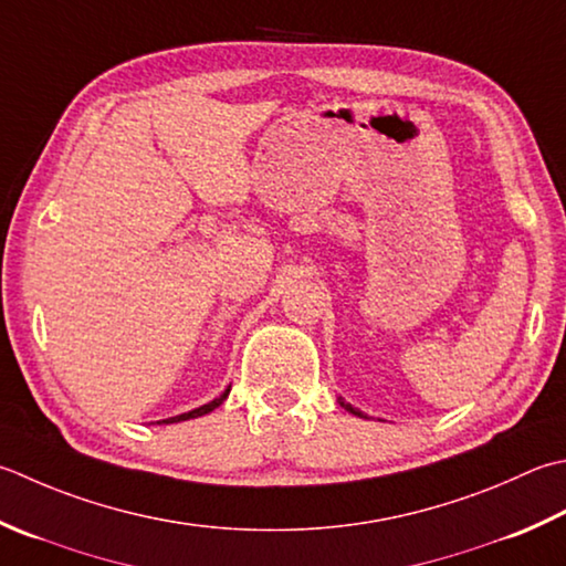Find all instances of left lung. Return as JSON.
Wrapping results in <instances>:
<instances>
[{
    "label": "left lung",
    "mask_w": 566,
    "mask_h": 566,
    "mask_svg": "<svg viewBox=\"0 0 566 566\" xmlns=\"http://www.w3.org/2000/svg\"><path fill=\"white\" fill-rule=\"evenodd\" d=\"M338 405H340L343 409H346V412H350V415H356V417H365V415L360 412V409H356V407H353V405H348L346 400H343V397H338Z\"/></svg>",
    "instance_id": "1"
}]
</instances>
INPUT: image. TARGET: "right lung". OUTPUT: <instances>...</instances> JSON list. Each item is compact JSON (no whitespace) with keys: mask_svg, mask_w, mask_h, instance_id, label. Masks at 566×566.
Masks as SVG:
<instances>
[{"mask_svg":"<svg viewBox=\"0 0 566 566\" xmlns=\"http://www.w3.org/2000/svg\"><path fill=\"white\" fill-rule=\"evenodd\" d=\"M230 395V387L226 392H220V397H216V400H210L208 405H201V407H196V409H191V412H184V415H176V417H169V419H159L157 424H176V422H186V419H196V417H203V415H208V412H213L216 407H220L226 402V397Z\"/></svg>","mask_w":566,"mask_h":566,"instance_id":"right-lung-1","label":"right lung"}]
</instances>
